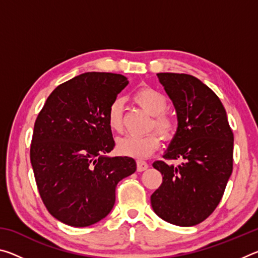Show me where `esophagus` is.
I'll return each mask as SVG.
<instances>
[{"label": "esophagus", "instance_id": "obj_1", "mask_svg": "<svg viewBox=\"0 0 258 258\" xmlns=\"http://www.w3.org/2000/svg\"><path fill=\"white\" fill-rule=\"evenodd\" d=\"M147 168H148V164L146 163L145 160H138L137 161V169H138V172H143V171H146Z\"/></svg>", "mask_w": 258, "mask_h": 258}]
</instances>
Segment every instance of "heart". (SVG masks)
<instances>
[{"label": "heart", "mask_w": 258, "mask_h": 258, "mask_svg": "<svg viewBox=\"0 0 258 258\" xmlns=\"http://www.w3.org/2000/svg\"><path fill=\"white\" fill-rule=\"evenodd\" d=\"M133 101L152 116L151 127H155L164 138H171L175 132L176 124L165 110L167 108V99L158 90L149 86L138 89L132 95ZM107 124L112 132L123 130V100L113 99L109 104L106 113ZM160 145V138L156 132L143 135H126L117 140L116 150L121 156L133 158H147L155 152Z\"/></svg>", "instance_id": "obj_1"}]
</instances>
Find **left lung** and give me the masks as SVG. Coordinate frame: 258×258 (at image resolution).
Returning <instances> with one entry per match:
<instances>
[{
    "label": "left lung",
    "instance_id": "obj_1",
    "mask_svg": "<svg viewBox=\"0 0 258 258\" xmlns=\"http://www.w3.org/2000/svg\"><path fill=\"white\" fill-rule=\"evenodd\" d=\"M157 76L177 115L176 133L163 157L181 159V164H152L163 183L151 195V206L168 223L194 226L206 220L223 197L232 173L233 133L221 100L202 81L187 74Z\"/></svg>",
    "mask_w": 258,
    "mask_h": 258
}]
</instances>
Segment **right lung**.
Wrapping results in <instances>:
<instances>
[{"instance_id":"obj_1","label":"right lung","mask_w":258,"mask_h":258,"mask_svg":"<svg viewBox=\"0 0 258 258\" xmlns=\"http://www.w3.org/2000/svg\"><path fill=\"white\" fill-rule=\"evenodd\" d=\"M128 84L119 74L85 73L56 86L34 125L30 163L52 216L84 228L106 217L117 183L137 171L131 157H108L115 147L109 104Z\"/></svg>"}]
</instances>
